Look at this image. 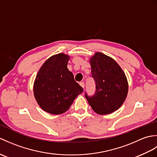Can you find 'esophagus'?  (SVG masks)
I'll return each instance as SVG.
<instances>
[{
	"label": "esophagus",
	"mask_w": 157,
	"mask_h": 157,
	"mask_svg": "<svg viewBox=\"0 0 157 157\" xmlns=\"http://www.w3.org/2000/svg\"><path fill=\"white\" fill-rule=\"evenodd\" d=\"M79 85H80L83 88H84V87H85V84H84V82H80V83H79Z\"/></svg>",
	"instance_id": "esophagus-1"
}]
</instances>
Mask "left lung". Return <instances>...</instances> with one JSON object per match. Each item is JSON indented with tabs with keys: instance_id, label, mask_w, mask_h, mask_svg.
I'll list each match as a JSON object with an SVG mask.
<instances>
[{
	"instance_id": "1",
	"label": "left lung",
	"mask_w": 157,
	"mask_h": 157,
	"mask_svg": "<svg viewBox=\"0 0 157 157\" xmlns=\"http://www.w3.org/2000/svg\"><path fill=\"white\" fill-rule=\"evenodd\" d=\"M90 63L96 91L91 96L85 93V97L96 113L110 114L123 105L128 95L125 73L114 59L101 52L95 53Z\"/></svg>"
}]
</instances>
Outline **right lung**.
Returning a JSON list of instances; mask_svg holds the SVG:
<instances>
[{
    "mask_svg": "<svg viewBox=\"0 0 157 157\" xmlns=\"http://www.w3.org/2000/svg\"><path fill=\"white\" fill-rule=\"evenodd\" d=\"M69 56L53 55L39 69L34 84V94L39 106L53 115L66 112L75 98L84 91L67 69Z\"/></svg>",
    "mask_w": 157,
    "mask_h": 157,
    "instance_id": "right-lung-1",
    "label": "right lung"
}]
</instances>
